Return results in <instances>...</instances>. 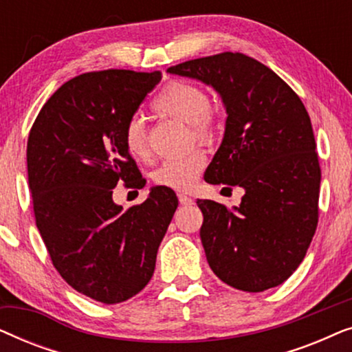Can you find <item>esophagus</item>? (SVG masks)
<instances>
[{
	"label": "esophagus",
	"mask_w": 352,
	"mask_h": 352,
	"mask_svg": "<svg viewBox=\"0 0 352 352\" xmlns=\"http://www.w3.org/2000/svg\"><path fill=\"white\" fill-rule=\"evenodd\" d=\"M177 199H179V204L184 205V206H189V205L194 204V199H190V197L186 195V194H177Z\"/></svg>",
	"instance_id": "obj_1"
}]
</instances>
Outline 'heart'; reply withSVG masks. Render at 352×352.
<instances>
[{
	"instance_id": "1",
	"label": "heart",
	"mask_w": 352,
	"mask_h": 352,
	"mask_svg": "<svg viewBox=\"0 0 352 352\" xmlns=\"http://www.w3.org/2000/svg\"><path fill=\"white\" fill-rule=\"evenodd\" d=\"M152 110L163 117L189 124L190 138L200 144H213L219 134V118L210 104V96L200 86L187 81H171L152 100ZM124 147L136 160L151 155L146 123L134 115L123 131ZM206 163L205 153L192 151L181 158L163 162L153 171L152 181L158 187L173 190H189L199 179Z\"/></svg>"
}]
</instances>
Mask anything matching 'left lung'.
Here are the masks:
<instances>
[{
    "label": "left lung",
    "mask_w": 352,
    "mask_h": 352,
    "mask_svg": "<svg viewBox=\"0 0 352 352\" xmlns=\"http://www.w3.org/2000/svg\"><path fill=\"white\" fill-rule=\"evenodd\" d=\"M168 72L221 94L226 133L205 181L245 190L234 211L197 200L211 271L243 292L280 285L305 259L319 223L320 165L305 104L280 76L242 52L200 57Z\"/></svg>",
    "instance_id": "left-lung-1"
}]
</instances>
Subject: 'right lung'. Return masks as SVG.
I'll list each match as a JSON object with an SVG mask.
<instances>
[{
  "label": "right lung",
  "mask_w": 352,
  "mask_h": 352,
  "mask_svg": "<svg viewBox=\"0 0 352 352\" xmlns=\"http://www.w3.org/2000/svg\"><path fill=\"white\" fill-rule=\"evenodd\" d=\"M160 80L158 70L81 74L47 99L28 134V187L52 266L72 288L104 305L147 285L177 208L166 187H153L128 210L112 199L120 182L146 186L123 131Z\"/></svg>",
  "instance_id": "1"
}]
</instances>
